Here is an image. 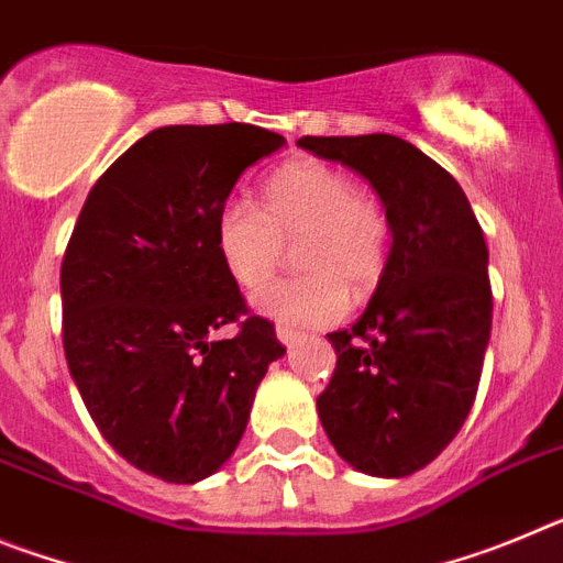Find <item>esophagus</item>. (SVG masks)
I'll return each instance as SVG.
<instances>
[{
  "instance_id": "esophagus-1",
  "label": "esophagus",
  "mask_w": 563,
  "mask_h": 563,
  "mask_svg": "<svg viewBox=\"0 0 563 563\" xmlns=\"http://www.w3.org/2000/svg\"><path fill=\"white\" fill-rule=\"evenodd\" d=\"M276 338H278V341H282V343H285V346H292V343H296L298 338H305V335H301V332H298V330H292V327L278 324V327H276Z\"/></svg>"
}]
</instances>
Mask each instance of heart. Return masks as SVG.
<instances>
[{
    "mask_svg": "<svg viewBox=\"0 0 563 563\" xmlns=\"http://www.w3.org/2000/svg\"><path fill=\"white\" fill-rule=\"evenodd\" d=\"M213 236L236 285L258 290L298 242V276L256 296V310L285 324L324 327L366 298L386 273L391 220L375 194L324 161H292L267 177L265 208L233 194L217 211Z\"/></svg>",
    "mask_w": 563,
    "mask_h": 563,
    "instance_id": "heart-1",
    "label": "heart"
}]
</instances>
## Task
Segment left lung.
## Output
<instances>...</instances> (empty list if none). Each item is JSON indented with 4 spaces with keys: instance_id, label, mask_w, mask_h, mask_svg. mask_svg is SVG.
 I'll return each mask as SVG.
<instances>
[{
    "instance_id": "8db88e82",
    "label": "left lung",
    "mask_w": 563,
    "mask_h": 563,
    "mask_svg": "<svg viewBox=\"0 0 563 563\" xmlns=\"http://www.w3.org/2000/svg\"><path fill=\"white\" fill-rule=\"evenodd\" d=\"M298 146L366 177L391 220L375 296L352 330L327 335L338 361L318 417L352 467L409 476L454 440L479 389L494 318L485 233L460 183L402 137Z\"/></svg>"
}]
</instances>
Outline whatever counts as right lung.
Instances as JSON below:
<instances>
[{
    "label": "right lung",
    "instance_id": "obj_1",
    "mask_svg": "<svg viewBox=\"0 0 563 563\" xmlns=\"http://www.w3.org/2000/svg\"><path fill=\"white\" fill-rule=\"evenodd\" d=\"M282 146L251 123L154 129L98 177L64 251L69 375L103 440L163 482L194 485L225 465L285 355L213 236L239 174ZM225 323L238 332L213 342Z\"/></svg>",
    "mask_w": 563,
    "mask_h": 563
}]
</instances>
